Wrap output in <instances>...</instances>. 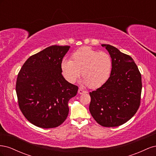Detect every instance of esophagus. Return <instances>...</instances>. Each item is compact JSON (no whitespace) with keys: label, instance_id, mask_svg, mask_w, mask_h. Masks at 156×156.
I'll use <instances>...</instances> for the list:
<instances>
[{"label":"esophagus","instance_id":"34e87169","mask_svg":"<svg viewBox=\"0 0 156 156\" xmlns=\"http://www.w3.org/2000/svg\"><path fill=\"white\" fill-rule=\"evenodd\" d=\"M78 93H79V94H83L87 93V92L83 90H82V89H81V88H79V89L78 90Z\"/></svg>","mask_w":156,"mask_h":156}]
</instances>
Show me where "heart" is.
Returning a JSON list of instances; mask_svg holds the SVG:
<instances>
[{
    "label": "heart",
    "mask_w": 156,
    "mask_h": 156,
    "mask_svg": "<svg viewBox=\"0 0 156 156\" xmlns=\"http://www.w3.org/2000/svg\"><path fill=\"white\" fill-rule=\"evenodd\" d=\"M71 58L64 59L61 62L62 74L70 83L76 82L81 72L83 84L92 88L101 87L110 77L112 60L104 52L83 47L75 51Z\"/></svg>",
    "instance_id": "obj_1"
}]
</instances>
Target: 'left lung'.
Listing matches in <instances>:
<instances>
[{"mask_svg": "<svg viewBox=\"0 0 156 156\" xmlns=\"http://www.w3.org/2000/svg\"><path fill=\"white\" fill-rule=\"evenodd\" d=\"M101 46L111 56V72L104 84L90 92L89 111L100 125L116 127L131 119L138 110L142 90L141 75L130 56L111 45Z\"/></svg>", "mask_w": 156, "mask_h": 156, "instance_id": "1", "label": "left lung"}]
</instances>
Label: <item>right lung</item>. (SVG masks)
<instances>
[{
  "label": "right lung",
  "mask_w": 156,
  "mask_h": 156,
  "mask_svg": "<svg viewBox=\"0 0 156 156\" xmlns=\"http://www.w3.org/2000/svg\"><path fill=\"white\" fill-rule=\"evenodd\" d=\"M69 48L48 47L30 56L18 73L19 106L26 119L36 126L58 127L68 115V101L78 90L62 75L61 62Z\"/></svg>",
  "instance_id": "add662e5"
}]
</instances>
